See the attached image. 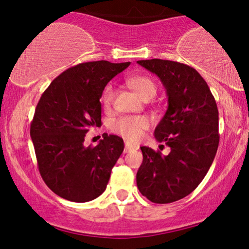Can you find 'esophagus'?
Wrapping results in <instances>:
<instances>
[{
    "instance_id": "1",
    "label": "esophagus",
    "mask_w": 249,
    "mask_h": 249,
    "mask_svg": "<svg viewBox=\"0 0 249 249\" xmlns=\"http://www.w3.org/2000/svg\"><path fill=\"white\" fill-rule=\"evenodd\" d=\"M138 149V146L136 145H132L130 142H125V146H124V153H130V152H134V151H137Z\"/></svg>"
}]
</instances>
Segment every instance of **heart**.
Instances as JSON below:
<instances>
[{"label":"heart","mask_w":249,"mask_h":249,"mask_svg":"<svg viewBox=\"0 0 249 249\" xmlns=\"http://www.w3.org/2000/svg\"><path fill=\"white\" fill-rule=\"evenodd\" d=\"M125 84L138 95L139 97L145 100V98H151L156 94L158 86L156 83L148 76H142V74H136V76L127 77L124 79ZM115 94L114 86L112 84H107L104 87L101 95V102L105 108L110 107L112 102H113ZM148 127L147 120L144 118L137 117H124L118 119L112 124V129L114 132L121 135L122 137L128 139L130 142H137L142 136V132Z\"/></svg>","instance_id":"b5f03b06"}]
</instances>
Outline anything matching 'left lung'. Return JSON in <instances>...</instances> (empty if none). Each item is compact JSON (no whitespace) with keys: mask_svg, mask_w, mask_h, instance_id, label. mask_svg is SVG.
Wrapping results in <instances>:
<instances>
[{"mask_svg":"<svg viewBox=\"0 0 249 249\" xmlns=\"http://www.w3.org/2000/svg\"><path fill=\"white\" fill-rule=\"evenodd\" d=\"M137 63L155 73L166 90L168 110L154 136L170 147L168 155L141 147L137 187L153 203H172L195 190L212 165L220 139L219 112L206 81L194 68L160 59Z\"/></svg>","mask_w":249,"mask_h":249,"instance_id":"8db88e82","label":"left lung"}]
</instances>
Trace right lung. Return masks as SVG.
Returning <instances> with one entry per match:
<instances>
[{
    "label": "right lung",
    "instance_id": "obj_1",
    "mask_svg": "<svg viewBox=\"0 0 249 249\" xmlns=\"http://www.w3.org/2000/svg\"><path fill=\"white\" fill-rule=\"evenodd\" d=\"M129 66L108 61L77 64L57 76L40 97L30 137L40 176L57 196L85 203L107 188L112 168L124 152V141L103 134L95 147H86L85 136L102 124L104 87Z\"/></svg>",
    "mask_w": 249,
    "mask_h": 249
}]
</instances>
